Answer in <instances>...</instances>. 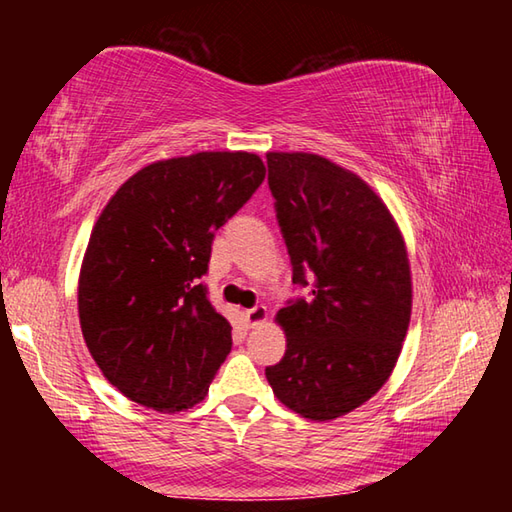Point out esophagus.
Wrapping results in <instances>:
<instances>
[{"mask_svg": "<svg viewBox=\"0 0 512 512\" xmlns=\"http://www.w3.org/2000/svg\"><path fill=\"white\" fill-rule=\"evenodd\" d=\"M266 318H268V311H266V307H262V305H257V307L246 311L248 325H253V327H255V325H262Z\"/></svg>", "mask_w": 512, "mask_h": 512, "instance_id": "esophagus-1", "label": "esophagus"}]
</instances>
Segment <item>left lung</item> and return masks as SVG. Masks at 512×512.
<instances>
[{
	"label": "left lung",
	"mask_w": 512,
	"mask_h": 512,
	"mask_svg": "<svg viewBox=\"0 0 512 512\" xmlns=\"http://www.w3.org/2000/svg\"><path fill=\"white\" fill-rule=\"evenodd\" d=\"M266 162L293 284L311 287L277 311L287 352L266 379L302 418L334 420L368 402L400 357L409 253L391 210L354 171L302 151H271Z\"/></svg>",
	"instance_id": "obj_1"
}]
</instances>
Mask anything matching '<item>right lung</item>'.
Returning a JSON list of instances; mask_svg holds the SVG:
<instances>
[{
    "mask_svg": "<svg viewBox=\"0 0 512 512\" xmlns=\"http://www.w3.org/2000/svg\"><path fill=\"white\" fill-rule=\"evenodd\" d=\"M246 151H203L146 164L103 207L79 275L85 345L128 400L153 411L192 409L232 348L210 300L214 232L262 185Z\"/></svg>",
    "mask_w": 512,
    "mask_h": 512,
    "instance_id": "right-lung-1",
    "label": "right lung"
}]
</instances>
